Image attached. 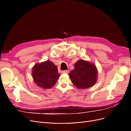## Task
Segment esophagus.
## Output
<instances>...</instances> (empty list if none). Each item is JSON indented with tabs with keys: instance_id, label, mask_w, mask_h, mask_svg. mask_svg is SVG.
<instances>
[{
	"instance_id": "obj_1",
	"label": "esophagus",
	"mask_w": 131,
	"mask_h": 131,
	"mask_svg": "<svg viewBox=\"0 0 131 131\" xmlns=\"http://www.w3.org/2000/svg\"><path fill=\"white\" fill-rule=\"evenodd\" d=\"M68 72H69V71L68 70H64L63 71V73H65V74H67Z\"/></svg>"
}]
</instances>
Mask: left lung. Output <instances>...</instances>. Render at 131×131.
Listing matches in <instances>:
<instances>
[{"label":"left lung","instance_id":"1","mask_svg":"<svg viewBox=\"0 0 131 131\" xmlns=\"http://www.w3.org/2000/svg\"><path fill=\"white\" fill-rule=\"evenodd\" d=\"M68 75L77 88L86 89L93 86L97 81V71L94 65L80 60L74 64V69Z\"/></svg>","mask_w":131,"mask_h":131}]
</instances>
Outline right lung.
<instances>
[{"mask_svg":"<svg viewBox=\"0 0 131 131\" xmlns=\"http://www.w3.org/2000/svg\"><path fill=\"white\" fill-rule=\"evenodd\" d=\"M32 75L34 82L43 89L51 88L56 83L60 76L58 73L57 67L49 60L34 65Z\"/></svg>","mask_w":131,"mask_h":131,"instance_id":"right-lung-1","label":"right lung"}]
</instances>
